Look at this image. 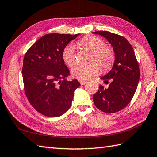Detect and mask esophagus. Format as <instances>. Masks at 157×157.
Here are the masks:
<instances>
[{"label": "esophagus", "instance_id": "1", "mask_svg": "<svg viewBox=\"0 0 157 157\" xmlns=\"http://www.w3.org/2000/svg\"><path fill=\"white\" fill-rule=\"evenodd\" d=\"M79 83L81 85H84L87 83L86 81H83V80H79Z\"/></svg>", "mask_w": 157, "mask_h": 157}]
</instances>
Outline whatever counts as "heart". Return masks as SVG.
Listing matches in <instances>:
<instances>
[{"label": "heart", "mask_w": 157, "mask_h": 157, "mask_svg": "<svg viewBox=\"0 0 157 157\" xmlns=\"http://www.w3.org/2000/svg\"><path fill=\"white\" fill-rule=\"evenodd\" d=\"M78 45L83 49L91 53L90 61L86 65H77L72 68L73 77L80 80H86L97 74L100 71V65L104 70H108L115 61V53L111 47L105 45L104 40L96 36H86L78 41ZM62 59L67 65H74L75 62V47L70 43L62 52Z\"/></svg>", "instance_id": "b5f03b06"}]
</instances>
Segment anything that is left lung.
Instances as JSON below:
<instances>
[{"mask_svg": "<svg viewBox=\"0 0 157 157\" xmlns=\"http://www.w3.org/2000/svg\"><path fill=\"white\" fill-rule=\"evenodd\" d=\"M94 33L102 35L111 43L115 53V61L110 71L101 79L110 83L108 88L100 85L94 94L96 106L105 113H115L124 108L135 94L140 79V69L132 45L121 35L109 31Z\"/></svg>", "mask_w": 157, "mask_h": 157, "instance_id": "obj_1", "label": "left lung"}]
</instances>
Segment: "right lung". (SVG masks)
<instances>
[{
	"label": "right lung",
	"mask_w": 157,
	"mask_h": 157,
	"mask_svg": "<svg viewBox=\"0 0 157 157\" xmlns=\"http://www.w3.org/2000/svg\"><path fill=\"white\" fill-rule=\"evenodd\" d=\"M79 34L50 33L40 38L25 53L22 74L24 90L29 103L38 112L57 117L71 105L77 79L67 81L70 70L62 52Z\"/></svg>",
	"instance_id": "right-lung-1"
}]
</instances>
